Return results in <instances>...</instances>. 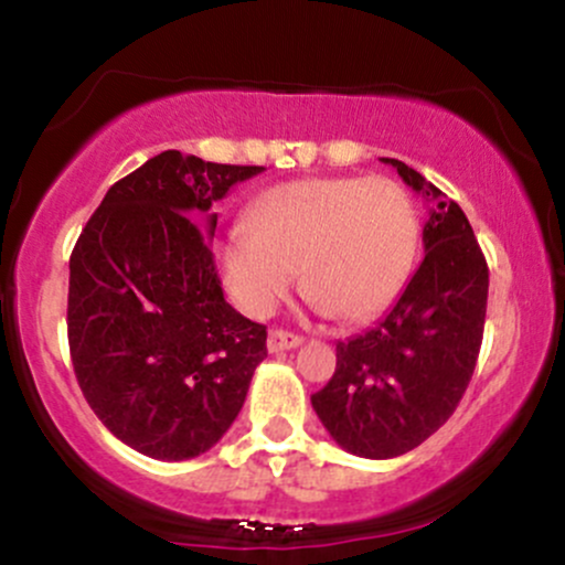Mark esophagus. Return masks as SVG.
I'll use <instances>...</instances> for the list:
<instances>
[{
    "instance_id": "34e87169",
    "label": "esophagus",
    "mask_w": 565,
    "mask_h": 565,
    "mask_svg": "<svg viewBox=\"0 0 565 565\" xmlns=\"http://www.w3.org/2000/svg\"><path fill=\"white\" fill-rule=\"evenodd\" d=\"M301 335L299 333H290V331H269V339H266V347L269 352H285V350H296L301 344Z\"/></svg>"
}]
</instances>
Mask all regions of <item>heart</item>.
Returning <instances> with one entry per match:
<instances>
[{
  "label": "heart",
  "mask_w": 565,
  "mask_h": 565,
  "mask_svg": "<svg viewBox=\"0 0 565 565\" xmlns=\"http://www.w3.org/2000/svg\"><path fill=\"white\" fill-rule=\"evenodd\" d=\"M419 234L408 192L384 175L290 181L253 202L248 234H226L221 275L253 317L269 315L301 271L317 307L350 322L371 320L408 282Z\"/></svg>",
  "instance_id": "b5f03b06"
}]
</instances>
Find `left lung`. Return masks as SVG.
Returning a JSON list of instances; mask_svg holds the SVG:
<instances>
[{
    "label": "left lung",
    "mask_w": 565,
    "mask_h": 565,
    "mask_svg": "<svg viewBox=\"0 0 565 565\" xmlns=\"http://www.w3.org/2000/svg\"><path fill=\"white\" fill-rule=\"evenodd\" d=\"M433 202L424 262L371 331L335 344V373L312 408L344 451L392 459L422 446L456 411L486 326L488 264L470 221L422 173L384 157Z\"/></svg>",
    "instance_id": "left-lung-1"
}]
</instances>
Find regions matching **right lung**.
<instances>
[{
  "label": "right lung",
  "instance_id": "1",
  "mask_svg": "<svg viewBox=\"0 0 565 565\" xmlns=\"http://www.w3.org/2000/svg\"><path fill=\"white\" fill-rule=\"evenodd\" d=\"M262 170L162 151L114 183L68 258L82 395L151 459L213 448L266 358V328L226 303L211 250L213 205Z\"/></svg>",
  "mask_w": 565,
  "mask_h": 565
}]
</instances>
